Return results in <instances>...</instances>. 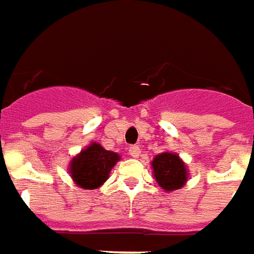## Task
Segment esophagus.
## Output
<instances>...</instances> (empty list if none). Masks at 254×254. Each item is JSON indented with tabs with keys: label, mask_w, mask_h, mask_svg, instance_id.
Returning a JSON list of instances; mask_svg holds the SVG:
<instances>
[{
	"label": "esophagus",
	"mask_w": 254,
	"mask_h": 254,
	"mask_svg": "<svg viewBox=\"0 0 254 254\" xmlns=\"http://www.w3.org/2000/svg\"><path fill=\"white\" fill-rule=\"evenodd\" d=\"M129 154H130L131 157H138L141 154V148L138 145H131L130 148H129Z\"/></svg>",
	"instance_id": "obj_1"
}]
</instances>
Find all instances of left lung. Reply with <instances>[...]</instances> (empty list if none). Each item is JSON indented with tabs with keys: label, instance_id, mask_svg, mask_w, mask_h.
<instances>
[{
	"label": "left lung",
	"instance_id": "8db88e82",
	"mask_svg": "<svg viewBox=\"0 0 254 254\" xmlns=\"http://www.w3.org/2000/svg\"><path fill=\"white\" fill-rule=\"evenodd\" d=\"M152 168L156 181L165 191L181 189L188 181L187 165L176 153L164 152L157 154L153 158Z\"/></svg>",
	"mask_w": 254,
	"mask_h": 254
}]
</instances>
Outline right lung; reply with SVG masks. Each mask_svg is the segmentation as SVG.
I'll return each mask as SVG.
<instances>
[{"instance_id": "obj_1", "label": "right lung", "mask_w": 254, "mask_h": 254, "mask_svg": "<svg viewBox=\"0 0 254 254\" xmlns=\"http://www.w3.org/2000/svg\"><path fill=\"white\" fill-rule=\"evenodd\" d=\"M119 160V153L106 150L100 144L92 142L71 160L69 173L82 189H96L108 180L110 170Z\"/></svg>"}]
</instances>
